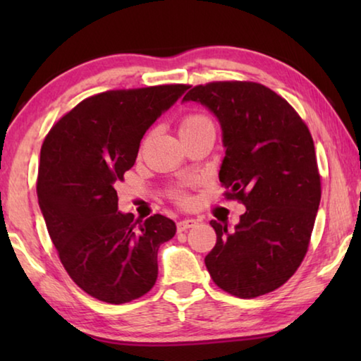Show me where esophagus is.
<instances>
[{
	"label": "esophagus",
	"instance_id": "1",
	"mask_svg": "<svg viewBox=\"0 0 361 361\" xmlns=\"http://www.w3.org/2000/svg\"><path fill=\"white\" fill-rule=\"evenodd\" d=\"M195 224H197V221H195V219H192V218L181 219V221H178V224H176V229H178V232H185L189 228H194Z\"/></svg>",
	"mask_w": 361,
	"mask_h": 361
}]
</instances>
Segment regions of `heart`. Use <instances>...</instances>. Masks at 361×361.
I'll return each mask as SVG.
<instances>
[{
  "label": "heart",
  "mask_w": 361,
  "mask_h": 361,
  "mask_svg": "<svg viewBox=\"0 0 361 361\" xmlns=\"http://www.w3.org/2000/svg\"><path fill=\"white\" fill-rule=\"evenodd\" d=\"M210 119L207 118L205 114H200V113H191V114H186L185 118L181 119L180 122V133L181 135H185V133L189 132H194L197 130L199 127H202L205 124H210ZM172 197L175 200H178L181 204H186L188 202V195L181 191V189H175L172 192Z\"/></svg>",
  "instance_id": "heart-1"
}]
</instances>
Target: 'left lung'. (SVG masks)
Wrapping results in <instances>:
<instances>
[{"label":"left lung","mask_w":361,"mask_h":361,"mask_svg":"<svg viewBox=\"0 0 361 361\" xmlns=\"http://www.w3.org/2000/svg\"><path fill=\"white\" fill-rule=\"evenodd\" d=\"M216 116L226 156V199L247 207L232 231L212 219L216 243L205 266L219 288L250 299L282 286L301 266L322 197L314 140L295 108L266 85L216 81L183 102Z\"/></svg>","instance_id":"left-lung-1"}]
</instances>
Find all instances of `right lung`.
I'll use <instances>...</instances> for the list:
<instances>
[{"instance_id": "1", "label": "right lung", "mask_w": 361, "mask_h": 361, "mask_svg": "<svg viewBox=\"0 0 361 361\" xmlns=\"http://www.w3.org/2000/svg\"><path fill=\"white\" fill-rule=\"evenodd\" d=\"M186 84L106 90L82 100L41 146L39 209L73 282L109 304L143 296L156 283L157 250L176 226L118 210L116 183L135 164L145 132L186 92Z\"/></svg>"}]
</instances>
